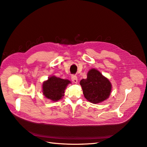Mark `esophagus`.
Wrapping results in <instances>:
<instances>
[{
    "label": "esophagus",
    "instance_id": "obj_1",
    "mask_svg": "<svg viewBox=\"0 0 147 147\" xmlns=\"http://www.w3.org/2000/svg\"><path fill=\"white\" fill-rule=\"evenodd\" d=\"M71 80H72V81L75 83H77L78 82V79L76 75H72V77H71Z\"/></svg>",
    "mask_w": 147,
    "mask_h": 147
}]
</instances>
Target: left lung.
<instances>
[{
  "label": "left lung",
  "instance_id": "1",
  "mask_svg": "<svg viewBox=\"0 0 147 147\" xmlns=\"http://www.w3.org/2000/svg\"><path fill=\"white\" fill-rule=\"evenodd\" d=\"M85 98L92 104H99L109 98L112 84L109 79L95 69L88 71L86 79L80 82Z\"/></svg>",
  "mask_w": 147,
  "mask_h": 147
}]
</instances>
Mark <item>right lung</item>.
Returning a JSON list of instances; mask_svg holds the SVG:
<instances>
[{
    "instance_id": "right-lung-1",
    "label": "right lung",
    "mask_w": 147,
    "mask_h": 147,
    "mask_svg": "<svg viewBox=\"0 0 147 147\" xmlns=\"http://www.w3.org/2000/svg\"><path fill=\"white\" fill-rule=\"evenodd\" d=\"M70 83L67 79H62L55 76L50 77L43 83V94L52 101L59 100L63 98L64 90Z\"/></svg>"
}]
</instances>
